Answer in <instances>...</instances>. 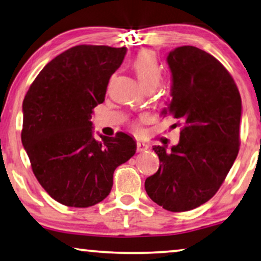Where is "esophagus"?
<instances>
[{
    "label": "esophagus",
    "mask_w": 261,
    "mask_h": 261,
    "mask_svg": "<svg viewBox=\"0 0 261 261\" xmlns=\"http://www.w3.org/2000/svg\"><path fill=\"white\" fill-rule=\"evenodd\" d=\"M149 149V145L148 144H144V143H141V142H137V151L142 152V151H145V150Z\"/></svg>",
    "instance_id": "obj_1"
}]
</instances>
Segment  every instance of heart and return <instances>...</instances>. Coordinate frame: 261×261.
<instances>
[{"mask_svg": "<svg viewBox=\"0 0 261 261\" xmlns=\"http://www.w3.org/2000/svg\"><path fill=\"white\" fill-rule=\"evenodd\" d=\"M137 78L144 89H156L162 80V68L156 57L150 52H141L132 62Z\"/></svg>", "mask_w": 261, "mask_h": 261, "instance_id": "b5f03b06", "label": "heart"}]
</instances>
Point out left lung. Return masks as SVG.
Returning <instances> with one entry per match:
<instances>
[{
    "label": "left lung",
    "instance_id": "8db88e82",
    "mask_svg": "<svg viewBox=\"0 0 261 261\" xmlns=\"http://www.w3.org/2000/svg\"><path fill=\"white\" fill-rule=\"evenodd\" d=\"M171 99L161 112L178 119V144L155 145L160 168L145 179L150 199L170 212L200 207L218 192L240 145L241 97L221 62L194 46L168 53Z\"/></svg>",
    "mask_w": 261,
    "mask_h": 261
}]
</instances>
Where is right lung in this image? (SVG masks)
Returning a JSON list of instances; mask_svg holds the SVG:
<instances>
[{
    "mask_svg": "<svg viewBox=\"0 0 261 261\" xmlns=\"http://www.w3.org/2000/svg\"><path fill=\"white\" fill-rule=\"evenodd\" d=\"M125 54L126 47H72L42 68L25 94L22 144L35 177L59 203L100 202L111 192L116 168L135 155L131 136L95 139L91 122Z\"/></svg>",
    "mask_w": 261,
    "mask_h": 261,
    "instance_id": "1",
    "label": "right lung"
}]
</instances>
